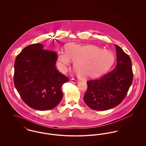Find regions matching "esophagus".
I'll use <instances>...</instances> for the list:
<instances>
[{
    "label": "esophagus",
    "mask_w": 146,
    "mask_h": 146,
    "mask_svg": "<svg viewBox=\"0 0 146 146\" xmlns=\"http://www.w3.org/2000/svg\"><path fill=\"white\" fill-rule=\"evenodd\" d=\"M71 82L72 83H76L78 82V80H77L76 79H74V78H72V80H71Z\"/></svg>",
    "instance_id": "34e87169"
}]
</instances>
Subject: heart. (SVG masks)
<instances>
[{
	"mask_svg": "<svg viewBox=\"0 0 146 146\" xmlns=\"http://www.w3.org/2000/svg\"><path fill=\"white\" fill-rule=\"evenodd\" d=\"M66 50L58 53L61 70H66V67L70 66L73 60L75 61L74 68L76 74L83 78H93L102 74L111 66L114 60L110 51L101 50L94 45L69 44L66 45Z\"/></svg>",
	"mask_w": 146,
	"mask_h": 146,
	"instance_id": "1",
	"label": "heart"
}]
</instances>
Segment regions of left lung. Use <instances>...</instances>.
Instances as JSON below:
<instances>
[{
    "mask_svg": "<svg viewBox=\"0 0 146 146\" xmlns=\"http://www.w3.org/2000/svg\"><path fill=\"white\" fill-rule=\"evenodd\" d=\"M115 46L117 61L115 68L101 78L87 82L84 100L93 110L106 111L118 106L132 84L131 60L120 46Z\"/></svg>",
    "mask_w": 146,
    "mask_h": 146,
    "instance_id": "obj_1",
    "label": "left lung"
}]
</instances>
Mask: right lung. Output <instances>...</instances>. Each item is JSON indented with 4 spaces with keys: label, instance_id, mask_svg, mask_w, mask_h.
Wrapping results in <instances>:
<instances>
[{
    "label": "right lung",
    "instance_id": "add662e5",
    "mask_svg": "<svg viewBox=\"0 0 146 146\" xmlns=\"http://www.w3.org/2000/svg\"><path fill=\"white\" fill-rule=\"evenodd\" d=\"M57 54L40 43L28 45L17 56L14 84L23 101L38 111L55 108L61 101L63 84L68 82L55 66Z\"/></svg>",
    "mask_w": 146,
    "mask_h": 146
}]
</instances>
